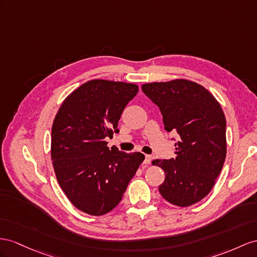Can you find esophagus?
<instances>
[{
	"instance_id": "obj_1",
	"label": "esophagus",
	"mask_w": 257,
	"mask_h": 257,
	"mask_svg": "<svg viewBox=\"0 0 257 257\" xmlns=\"http://www.w3.org/2000/svg\"><path fill=\"white\" fill-rule=\"evenodd\" d=\"M151 161H152V156L151 155H146V160H144V164L148 166L149 164L151 163Z\"/></svg>"
}]
</instances>
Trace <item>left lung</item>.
<instances>
[{
    "label": "left lung",
    "mask_w": 257,
    "mask_h": 257,
    "mask_svg": "<svg viewBox=\"0 0 257 257\" xmlns=\"http://www.w3.org/2000/svg\"><path fill=\"white\" fill-rule=\"evenodd\" d=\"M142 91L160 107L167 133L180 138L176 159L152 162L165 172L160 193L174 205L191 206L210 192L225 163V114L208 90L186 79L146 83Z\"/></svg>",
    "instance_id": "8db88e82"
}]
</instances>
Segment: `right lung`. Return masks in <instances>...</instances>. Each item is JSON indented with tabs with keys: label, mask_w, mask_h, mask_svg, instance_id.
Segmentation results:
<instances>
[{
	"label": "right lung",
	"mask_w": 257,
	"mask_h": 257,
	"mask_svg": "<svg viewBox=\"0 0 257 257\" xmlns=\"http://www.w3.org/2000/svg\"><path fill=\"white\" fill-rule=\"evenodd\" d=\"M139 87L134 83L87 81L65 98L52 126L51 159L56 179L72 205L102 216L122 199L144 155L107 147L118 120Z\"/></svg>",
	"instance_id": "obj_1"
}]
</instances>
